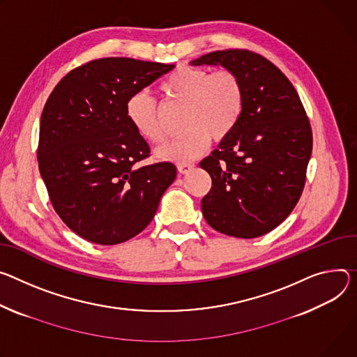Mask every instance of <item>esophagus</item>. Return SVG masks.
Here are the masks:
<instances>
[{
	"label": "esophagus",
	"mask_w": 357,
	"mask_h": 357,
	"mask_svg": "<svg viewBox=\"0 0 357 357\" xmlns=\"http://www.w3.org/2000/svg\"><path fill=\"white\" fill-rule=\"evenodd\" d=\"M193 167H195L193 164H178V171L181 174H188L193 169Z\"/></svg>",
	"instance_id": "34e87169"
}]
</instances>
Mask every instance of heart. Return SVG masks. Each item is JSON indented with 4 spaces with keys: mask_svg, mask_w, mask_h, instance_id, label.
<instances>
[{
    "mask_svg": "<svg viewBox=\"0 0 357 357\" xmlns=\"http://www.w3.org/2000/svg\"><path fill=\"white\" fill-rule=\"evenodd\" d=\"M162 93L175 104L185 105L183 129L186 131L156 149L162 160L186 164L201 156L209 146L211 138H228L238 125L245 107V86L232 70L209 71L179 66L159 85ZM128 121L148 142L164 139L160 111L146 91L129 96L125 105Z\"/></svg>",
    "mask_w": 357,
    "mask_h": 357,
    "instance_id": "obj_1",
    "label": "heart"
}]
</instances>
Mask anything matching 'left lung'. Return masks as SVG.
<instances>
[{
  "instance_id": "left-lung-1",
  "label": "left lung",
  "mask_w": 357,
  "mask_h": 357,
  "mask_svg": "<svg viewBox=\"0 0 357 357\" xmlns=\"http://www.w3.org/2000/svg\"><path fill=\"white\" fill-rule=\"evenodd\" d=\"M190 63L232 70L245 86L238 125L199 164L212 178L202 213L220 234L262 236L290 215L303 192L313 142L306 111L295 86L262 55L223 50Z\"/></svg>"
}]
</instances>
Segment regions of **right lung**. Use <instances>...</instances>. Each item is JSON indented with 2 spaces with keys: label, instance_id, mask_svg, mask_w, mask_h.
<instances>
[{
  "label": "right lung",
  "instance_id": "1",
  "mask_svg": "<svg viewBox=\"0 0 357 357\" xmlns=\"http://www.w3.org/2000/svg\"><path fill=\"white\" fill-rule=\"evenodd\" d=\"M174 63L101 58L63 77L44 107L38 167L50 201L71 231L98 245L142 232L175 181L171 162L141 165L149 145L128 121L129 96Z\"/></svg>",
  "mask_w": 357,
  "mask_h": 357
}]
</instances>
